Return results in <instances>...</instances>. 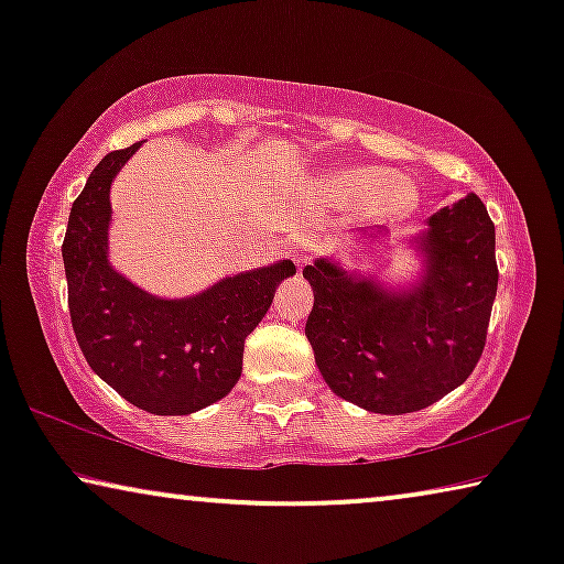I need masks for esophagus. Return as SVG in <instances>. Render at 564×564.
<instances>
[{"label": "esophagus", "instance_id": "1", "mask_svg": "<svg viewBox=\"0 0 564 564\" xmlns=\"http://www.w3.org/2000/svg\"><path fill=\"white\" fill-rule=\"evenodd\" d=\"M315 251H318V241H315V236H300L292 241V259H295L297 269L305 267Z\"/></svg>", "mask_w": 564, "mask_h": 564}]
</instances>
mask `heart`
I'll use <instances>...</instances> for the list:
<instances>
[{
    "label": "heart",
    "mask_w": 564,
    "mask_h": 564,
    "mask_svg": "<svg viewBox=\"0 0 564 564\" xmlns=\"http://www.w3.org/2000/svg\"><path fill=\"white\" fill-rule=\"evenodd\" d=\"M334 189L346 203H357L359 213L369 220H392L415 203L413 184L380 166L344 169L334 176Z\"/></svg>",
    "instance_id": "b5f03b06"
}]
</instances>
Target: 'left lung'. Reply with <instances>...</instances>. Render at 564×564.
I'll return each instance as SVG.
<instances>
[{"label":"left lung","instance_id":"left-lung-1","mask_svg":"<svg viewBox=\"0 0 564 564\" xmlns=\"http://www.w3.org/2000/svg\"><path fill=\"white\" fill-rule=\"evenodd\" d=\"M426 226V272L413 290L388 292L328 259L303 269L315 297L305 323L315 365L338 398L365 411L434 405L482 357L498 292L496 226L473 192Z\"/></svg>","mask_w":564,"mask_h":564}]
</instances>
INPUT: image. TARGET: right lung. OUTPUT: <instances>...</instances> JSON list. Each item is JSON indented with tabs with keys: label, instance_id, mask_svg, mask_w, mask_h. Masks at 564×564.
<instances>
[{
	"label": "right lung",
	"instance_id": "obj_1",
	"mask_svg": "<svg viewBox=\"0 0 564 564\" xmlns=\"http://www.w3.org/2000/svg\"><path fill=\"white\" fill-rule=\"evenodd\" d=\"M141 143L112 151L74 199L61 246L68 313L89 367L128 403L187 415L226 398L241 377L243 341L264 318L292 261L226 276L184 300L149 295L107 261L110 184Z\"/></svg>",
	"mask_w": 564,
	"mask_h": 564
}]
</instances>
